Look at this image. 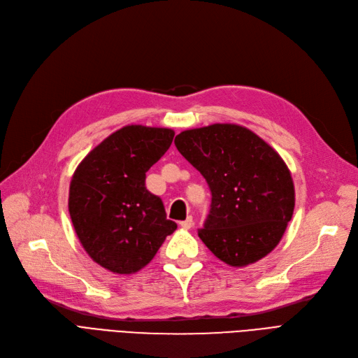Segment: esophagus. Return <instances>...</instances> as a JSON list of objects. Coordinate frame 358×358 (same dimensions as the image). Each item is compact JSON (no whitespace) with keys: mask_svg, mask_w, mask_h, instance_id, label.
Masks as SVG:
<instances>
[{"mask_svg":"<svg viewBox=\"0 0 358 358\" xmlns=\"http://www.w3.org/2000/svg\"><path fill=\"white\" fill-rule=\"evenodd\" d=\"M192 224H194V222H192V216H188L187 219L180 222V227H182L183 229H189V228L192 227Z\"/></svg>","mask_w":358,"mask_h":358,"instance_id":"esophagus-1","label":"esophagus"}]
</instances>
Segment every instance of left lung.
<instances>
[{
    "label": "left lung",
    "instance_id": "8db88e82",
    "mask_svg": "<svg viewBox=\"0 0 358 358\" xmlns=\"http://www.w3.org/2000/svg\"><path fill=\"white\" fill-rule=\"evenodd\" d=\"M178 151L204 176L210 213L199 237L231 266L275 249L292 219L294 185L282 158L252 130L212 124L179 133Z\"/></svg>",
    "mask_w": 358,
    "mask_h": 358
}]
</instances>
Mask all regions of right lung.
I'll list each match as a JSON object with an SVG mask.
<instances>
[{
	"instance_id": "right-lung-1",
	"label": "right lung",
	"mask_w": 358,
	"mask_h": 358,
	"mask_svg": "<svg viewBox=\"0 0 358 358\" xmlns=\"http://www.w3.org/2000/svg\"><path fill=\"white\" fill-rule=\"evenodd\" d=\"M173 136L171 129L126 126L73 171L68 201L73 229L87 255L110 273H138L178 228L166 217L162 199L145 187L146 171Z\"/></svg>"
}]
</instances>
